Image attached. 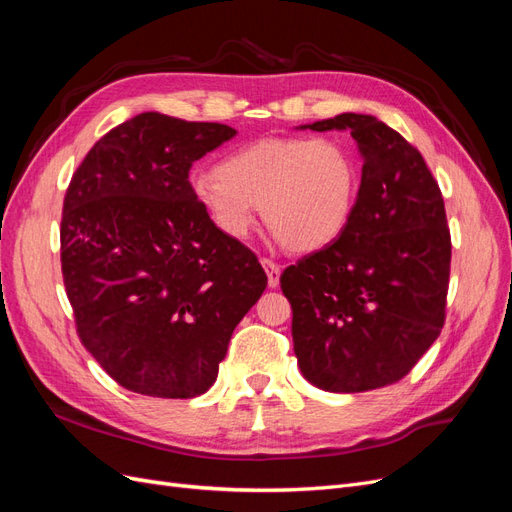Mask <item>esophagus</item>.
<instances>
[{
    "label": "esophagus",
    "mask_w": 512,
    "mask_h": 512,
    "mask_svg": "<svg viewBox=\"0 0 512 512\" xmlns=\"http://www.w3.org/2000/svg\"><path fill=\"white\" fill-rule=\"evenodd\" d=\"M262 267H265L267 271V282H269V288H277L280 286V275H282V267L277 265V262L269 260V258H262Z\"/></svg>",
    "instance_id": "1"
}]
</instances>
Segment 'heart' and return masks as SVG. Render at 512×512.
Wrapping results in <instances>:
<instances>
[{
    "label": "heart",
    "mask_w": 512,
    "mask_h": 512,
    "mask_svg": "<svg viewBox=\"0 0 512 512\" xmlns=\"http://www.w3.org/2000/svg\"><path fill=\"white\" fill-rule=\"evenodd\" d=\"M190 192L230 239L247 235L260 207L284 247L316 252L348 226L359 194V166L339 138L273 136L232 151L218 173H196Z\"/></svg>",
    "instance_id": "b5f03b06"
}]
</instances>
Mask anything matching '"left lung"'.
<instances>
[{"mask_svg":"<svg viewBox=\"0 0 512 512\" xmlns=\"http://www.w3.org/2000/svg\"><path fill=\"white\" fill-rule=\"evenodd\" d=\"M303 128L350 130L363 173L342 235L280 277L294 354L322 391L382 389L408 376L444 327V198L421 151L376 117L342 113Z\"/></svg>","mask_w":512,"mask_h":512,"instance_id":"1","label":"left lung"}]
</instances>
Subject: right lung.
I'll use <instances>...</instances> for the list:
<instances>
[{"label": "right lung", "instance_id": "1", "mask_svg": "<svg viewBox=\"0 0 512 512\" xmlns=\"http://www.w3.org/2000/svg\"><path fill=\"white\" fill-rule=\"evenodd\" d=\"M237 130L141 113L76 168L61 213V273L81 344L123 389H211L241 318L267 288L256 254L211 224L190 168Z\"/></svg>", "mask_w": 512, "mask_h": 512}]
</instances>
